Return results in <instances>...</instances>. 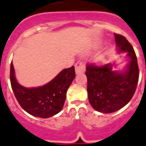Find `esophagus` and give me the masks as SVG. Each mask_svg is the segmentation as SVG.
Instances as JSON below:
<instances>
[{
    "label": "esophagus",
    "instance_id": "1",
    "mask_svg": "<svg viewBox=\"0 0 146 146\" xmlns=\"http://www.w3.org/2000/svg\"><path fill=\"white\" fill-rule=\"evenodd\" d=\"M75 70L76 74H79V73H83L85 71V66L83 62L78 61L75 64Z\"/></svg>",
    "mask_w": 146,
    "mask_h": 146
}]
</instances>
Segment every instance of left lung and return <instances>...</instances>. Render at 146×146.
<instances>
[{"label":"left lung","mask_w":146,"mask_h":146,"mask_svg":"<svg viewBox=\"0 0 146 146\" xmlns=\"http://www.w3.org/2000/svg\"><path fill=\"white\" fill-rule=\"evenodd\" d=\"M119 52H127L130 58L125 71L112 70L113 64L97 66L87 64L88 100L99 112L117 111L129 102L135 93L139 79L137 58L132 45L123 35L114 33Z\"/></svg>","instance_id":"obj_1"}]
</instances>
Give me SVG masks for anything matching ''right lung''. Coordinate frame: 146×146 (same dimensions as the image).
Here are the masks:
<instances>
[{
	"mask_svg": "<svg viewBox=\"0 0 146 146\" xmlns=\"http://www.w3.org/2000/svg\"><path fill=\"white\" fill-rule=\"evenodd\" d=\"M75 76V68L72 66L43 86L27 88L17 82L13 62L10 66L11 86L18 103L28 113L40 118L51 117L62 111L67 90Z\"/></svg>",
	"mask_w": 146,
	"mask_h": 146,
	"instance_id": "right-lung-1",
	"label": "right lung"
}]
</instances>
